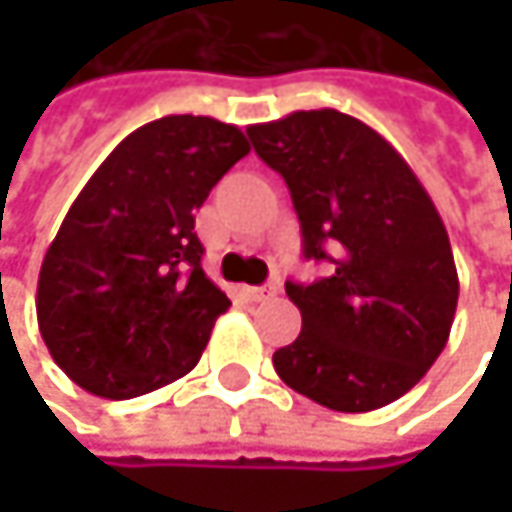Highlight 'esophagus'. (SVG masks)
<instances>
[{"label":"esophagus","instance_id":"esophagus-1","mask_svg":"<svg viewBox=\"0 0 512 512\" xmlns=\"http://www.w3.org/2000/svg\"><path fill=\"white\" fill-rule=\"evenodd\" d=\"M246 296H249L252 302H266V299L275 296V284H266V287H246Z\"/></svg>","mask_w":512,"mask_h":512}]
</instances>
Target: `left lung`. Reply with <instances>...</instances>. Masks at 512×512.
Returning <instances> with one entry per match:
<instances>
[{
    "label": "left lung",
    "instance_id": "1",
    "mask_svg": "<svg viewBox=\"0 0 512 512\" xmlns=\"http://www.w3.org/2000/svg\"><path fill=\"white\" fill-rule=\"evenodd\" d=\"M246 133L290 189L305 257L332 263L314 284H284L302 332L275 350V373L335 412L394 403L445 350L460 299L433 198L391 142L338 109Z\"/></svg>",
    "mask_w": 512,
    "mask_h": 512
}]
</instances>
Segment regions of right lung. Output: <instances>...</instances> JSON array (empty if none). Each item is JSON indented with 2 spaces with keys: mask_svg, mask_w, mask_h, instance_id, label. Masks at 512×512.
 Instances as JSON below:
<instances>
[{
  "mask_svg": "<svg viewBox=\"0 0 512 512\" xmlns=\"http://www.w3.org/2000/svg\"><path fill=\"white\" fill-rule=\"evenodd\" d=\"M240 127L165 115L130 133L70 204L38 275V329L88 394L130 400L186 376L231 299L201 269L195 210L249 154Z\"/></svg>",
  "mask_w": 512,
  "mask_h": 512,
  "instance_id": "1",
  "label": "right lung"
}]
</instances>
